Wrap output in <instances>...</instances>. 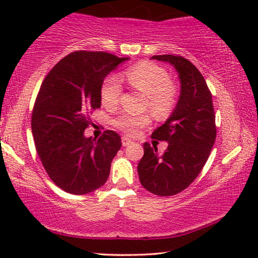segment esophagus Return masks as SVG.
<instances>
[{
  "label": "esophagus",
  "mask_w": 258,
  "mask_h": 258,
  "mask_svg": "<svg viewBox=\"0 0 258 258\" xmlns=\"http://www.w3.org/2000/svg\"><path fill=\"white\" fill-rule=\"evenodd\" d=\"M133 143V141L132 140H129L128 137H122V144H123V147H128V146H130V144Z\"/></svg>",
  "instance_id": "34e87169"
}]
</instances>
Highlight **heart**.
Masks as SVG:
<instances>
[{
	"mask_svg": "<svg viewBox=\"0 0 258 258\" xmlns=\"http://www.w3.org/2000/svg\"><path fill=\"white\" fill-rule=\"evenodd\" d=\"M125 77L134 89L146 95V107L149 108L155 116L164 117L172 110L176 103V89L171 84V77L167 70L151 63H141L130 68ZM121 94L122 84L118 77L116 75L105 77L101 87V101L103 105L108 108L116 107ZM112 123L126 135L134 136L141 128L149 124L150 116L122 112Z\"/></svg>",
	"mask_w": 258,
	"mask_h": 258,
	"instance_id": "b5f03b06",
	"label": "heart"
}]
</instances>
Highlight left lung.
I'll return each mask as SVG.
<instances>
[{
  "mask_svg": "<svg viewBox=\"0 0 258 258\" xmlns=\"http://www.w3.org/2000/svg\"><path fill=\"white\" fill-rule=\"evenodd\" d=\"M168 62L178 74L181 93L177 104L153 139L167 141L164 154L143 144L139 171L141 184L157 196H172L191 184L202 170L216 140L211 93L199 69L188 59L175 55H155Z\"/></svg>",
  "mask_w": 258,
  "mask_h": 258,
  "instance_id": "obj_1",
  "label": "left lung"
}]
</instances>
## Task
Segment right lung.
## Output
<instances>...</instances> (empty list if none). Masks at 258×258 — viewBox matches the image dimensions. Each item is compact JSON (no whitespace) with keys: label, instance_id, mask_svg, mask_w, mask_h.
Masks as SVG:
<instances>
[{"label":"right lung","instance_id":"obj_1","mask_svg":"<svg viewBox=\"0 0 258 258\" xmlns=\"http://www.w3.org/2000/svg\"><path fill=\"white\" fill-rule=\"evenodd\" d=\"M129 57L104 51H75L63 57L42 82L31 116V132L43 167L58 188L86 195L107 182L121 137L105 130L84 136L89 115L101 107L105 76Z\"/></svg>","mask_w":258,"mask_h":258}]
</instances>
